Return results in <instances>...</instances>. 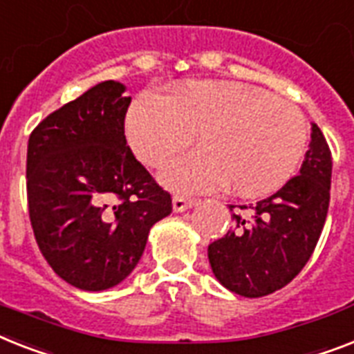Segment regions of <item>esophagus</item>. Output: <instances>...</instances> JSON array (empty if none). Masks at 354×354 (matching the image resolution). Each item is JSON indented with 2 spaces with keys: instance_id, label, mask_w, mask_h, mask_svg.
<instances>
[{
  "instance_id": "obj_1",
  "label": "esophagus",
  "mask_w": 354,
  "mask_h": 354,
  "mask_svg": "<svg viewBox=\"0 0 354 354\" xmlns=\"http://www.w3.org/2000/svg\"><path fill=\"white\" fill-rule=\"evenodd\" d=\"M196 200H191V198H183V196H174L172 198V209L174 212H183L187 209H192L196 205Z\"/></svg>"
}]
</instances>
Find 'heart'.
Instances as JSON below:
<instances>
[{
	"label": "heart",
	"mask_w": 354,
	"mask_h": 354,
	"mask_svg": "<svg viewBox=\"0 0 354 354\" xmlns=\"http://www.w3.org/2000/svg\"><path fill=\"white\" fill-rule=\"evenodd\" d=\"M132 152L162 167L198 136L200 151L169 163L160 182L194 194L229 183L234 194L263 198L280 191L300 167L309 129L300 109L269 91L236 82L191 80L165 97L143 94L125 118Z\"/></svg>",
	"instance_id": "b5f03b06"
}]
</instances>
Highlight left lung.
Here are the masks:
<instances>
[{
  "mask_svg": "<svg viewBox=\"0 0 354 354\" xmlns=\"http://www.w3.org/2000/svg\"><path fill=\"white\" fill-rule=\"evenodd\" d=\"M331 171L329 145L311 123V142L298 176L249 207L247 216L232 214L234 227L207 249L212 272L225 289L245 298L266 297L304 269L326 223Z\"/></svg>",
  "mask_w": 354,
  "mask_h": 354,
  "instance_id": "8db88e82",
  "label": "left lung"
}]
</instances>
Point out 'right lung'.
Here are the masks:
<instances>
[{
  "label": "right lung",
  "instance_id": "obj_1",
  "mask_svg": "<svg viewBox=\"0 0 354 354\" xmlns=\"http://www.w3.org/2000/svg\"><path fill=\"white\" fill-rule=\"evenodd\" d=\"M107 80L48 114L28 138L27 198L37 247L57 277L105 291L134 271L171 194L125 140L131 96Z\"/></svg>",
  "mask_w": 354,
  "mask_h": 354
}]
</instances>
